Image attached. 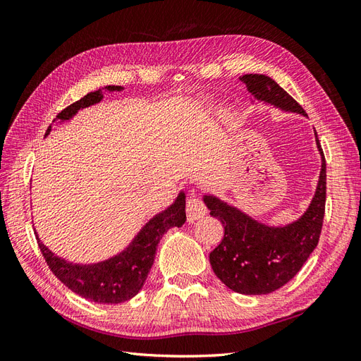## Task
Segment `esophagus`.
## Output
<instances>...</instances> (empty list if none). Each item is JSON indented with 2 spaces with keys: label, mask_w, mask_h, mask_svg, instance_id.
Masks as SVG:
<instances>
[{
  "label": "esophagus",
  "mask_w": 361,
  "mask_h": 361,
  "mask_svg": "<svg viewBox=\"0 0 361 361\" xmlns=\"http://www.w3.org/2000/svg\"><path fill=\"white\" fill-rule=\"evenodd\" d=\"M206 215V206L204 203L197 197H190L187 200V218L190 223H194L200 220Z\"/></svg>",
  "instance_id": "34e87169"
}]
</instances>
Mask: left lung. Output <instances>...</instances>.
<instances>
[{"instance_id":"obj_1","label":"left lung","mask_w":361,"mask_h":361,"mask_svg":"<svg viewBox=\"0 0 361 361\" xmlns=\"http://www.w3.org/2000/svg\"><path fill=\"white\" fill-rule=\"evenodd\" d=\"M239 80L256 99L305 116L302 106L269 76L247 73ZM316 145L322 169L314 197L300 220L285 227L262 224L214 195L203 197L211 215L224 227L223 241L211 251L209 260L215 276L228 289L244 295L274 292L297 276L318 245L325 214L326 167L318 135Z\"/></svg>"}]
</instances>
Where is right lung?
<instances>
[{
	"label": "right lung",
	"instance_id": "1",
	"mask_svg": "<svg viewBox=\"0 0 361 361\" xmlns=\"http://www.w3.org/2000/svg\"><path fill=\"white\" fill-rule=\"evenodd\" d=\"M120 85H108L106 90H122ZM102 92H92L81 97L80 101L71 104L57 114L59 120H69L81 108L97 104L102 99ZM51 126L47 129L49 134ZM187 215H185V194L180 192L174 203L166 211L155 215L141 228L130 245L117 256L99 262L93 265L71 264L59 257L42 244L36 233L39 248L42 251L49 269L54 272L63 285H66L72 292L80 297L99 304H118L128 301L141 290L147 279L149 271L154 265L157 247L159 239L171 227H180Z\"/></svg>",
	"mask_w": 361,
	"mask_h": 361
}]
</instances>
